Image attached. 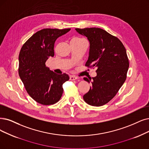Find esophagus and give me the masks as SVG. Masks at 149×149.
Segmentation results:
<instances>
[{"instance_id": "obj_1", "label": "esophagus", "mask_w": 149, "mask_h": 149, "mask_svg": "<svg viewBox=\"0 0 149 149\" xmlns=\"http://www.w3.org/2000/svg\"><path fill=\"white\" fill-rule=\"evenodd\" d=\"M77 79H78V78H77V77L75 76H73V75L70 76V80H71V81H74Z\"/></svg>"}]
</instances>
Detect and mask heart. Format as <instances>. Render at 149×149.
<instances>
[{
    "label": "heart",
    "instance_id": "obj_1",
    "mask_svg": "<svg viewBox=\"0 0 149 149\" xmlns=\"http://www.w3.org/2000/svg\"><path fill=\"white\" fill-rule=\"evenodd\" d=\"M74 39H76V40H81V38H74Z\"/></svg>",
    "mask_w": 149,
    "mask_h": 149
}]
</instances>
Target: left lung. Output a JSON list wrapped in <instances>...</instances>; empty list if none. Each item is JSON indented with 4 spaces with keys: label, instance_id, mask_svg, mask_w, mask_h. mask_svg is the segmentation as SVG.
Wrapping results in <instances>:
<instances>
[{
    "label": "left lung",
    "instance_id": "8db88e82",
    "mask_svg": "<svg viewBox=\"0 0 149 149\" xmlns=\"http://www.w3.org/2000/svg\"><path fill=\"white\" fill-rule=\"evenodd\" d=\"M86 36L90 49L86 66L97 68V76L92 78V86L83 96L89 105L101 106L115 97L127 78L129 61L121 41L104 30L96 28L75 29ZM88 83L91 79L84 78Z\"/></svg>",
    "mask_w": 149,
    "mask_h": 149
}]
</instances>
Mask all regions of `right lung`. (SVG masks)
<instances>
[{"label":"right lung","instance_id":"1","mask_svg":"<svg viewBox=\"0 0 149 149\" xmlns=\"http://www.w3.org/2000/svg\"><path fill=\"white\" fill-rule=\"evenodd\" d=\"M71 29H43L34 33L22 46L19 54L18 73L26 90L35 101L43 105L54 104L61 99L62 85L68 74H57L46 66L54 56L57 38Z\"/></svg>","mask_w":149,"mask_h":149}]
</instances>
